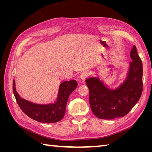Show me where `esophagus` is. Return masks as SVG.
<instances>
[{
    "instance_id": "1",
    "label": "esophagus",
    "mask_w": 152,
    "mask_h": 152,
    "mask_svg": "<svg viewBox=\"0 0 152 152\" xmlns=\"http://www.w3.org/2000/svg\"><path fill=\"white\" fill-rule=\"evenodd\" d=\"M89 76V73L87 72H82L80 75V79L82 80H85V79H86V78Z\"/></svg>"
}]
</instances>
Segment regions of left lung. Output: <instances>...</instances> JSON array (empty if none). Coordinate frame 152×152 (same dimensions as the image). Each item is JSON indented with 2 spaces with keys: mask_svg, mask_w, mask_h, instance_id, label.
I'll return each instance as SVG.
<instances>
[{
  "mask_svg": "<svg viewBox=\"0 0 152 152\" xmlns=\"http://www.w3.org/2000/svg\"><path fill=\"white\" fill-rule=\"evenodd\" d=\"M130 55L132 61L126 79L117 89L108 88L98 77L86 80L91 108L98 118L109 120L125 116L140 99L142 91V65L135 45Z\"/></svg>",
  "mask_w": 152,
  "mask_h": 152,
  "instance_id": "8db88e82",
  "label": "left lung"
}]
</instances>
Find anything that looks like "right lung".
<instances>
[{
	"label": "right lung",
	"instance_id": "1",
	"mask_svg": "<svg viewBox=\"0 0 152 152\" xmlns=\"http://www.w3.org/2000/svg\"><path fill=\"white\" fill-rule=\"evenodd\" d=\"M77 87V82L75 80L63 82L59 86L56 102L51 104H40L21 98L16 90L15 80L12 84L14 95L22 111L36 121L48 124L59 122L63 118L68 99Z\"/></svg>",
	"mask_w": 152,
	"mask_h": 152
}]
</instances>
